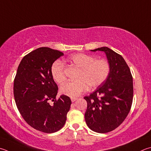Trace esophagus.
<instances>
[{
    "label": "esophagus",
    "mask_w": 151,
    "mask_h": 151,
    "mask_svg": "<svg viewBox=\"0 0 151 151\" xmlns=\"http://www.w3.org/2000/svg\"><path fill=\"white\" fill-rule=\"evenodd\" d=\"M70 100H71V101H72V102H74L76 100V98H71Z\"/></svg>",
    "instance_id": "34e87169"
}]
</instances>
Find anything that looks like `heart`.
<instances>
[{
	"label": "heart",
	"instance_id": "obj_1",
	"mask_svg": "<svg viewBox=\"0 0 151 151\" xmlns=\"http://www.w3.org/2000/svg\"><path fill=\"white\" fill-rule=\"evenodd\" d=\"M68 61L79 68L76 76L77 80L70 81L60 88L63 94L70 97H77L85 92L88 86L95 88L105 81L110 71V65L106 59H96L95 57L84 53H75L68 58ZM51 73L54 81L62 84L66 80L64 64L57 60L51 65Z\"/></svg>",
	"mask_w": 151,
	"mask_h": 151
}]
</instances>
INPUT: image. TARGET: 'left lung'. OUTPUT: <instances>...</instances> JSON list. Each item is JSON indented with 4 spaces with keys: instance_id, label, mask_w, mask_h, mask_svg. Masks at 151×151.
<instances>
[{
    "instance_id": "left-lung-1",
    "label": "left lung",
    "mask_w": 151,
    "mask_h": 151,
    "mask_svg": "<svg viewBox=\"0 0 151 151\" xmlns=\"http://www.w3.org/2000/svg\"><path fill=\"white\" fill-rule=\"evenodd\" d=\"M105 52L110 71L106 80L84 98L87 102L85 121L90 129L105 133L114 130L127 117L133 102V77L119 54L107 47L91 50Z\"/></svg>"
}]
</instances>
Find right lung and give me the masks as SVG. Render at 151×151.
<instances>
[{
    "instance_id": "1",
    "label": "right lung",
    "mask_w": 151,
    "mask_h": 151,
    "mask_svg": "<svg viewBox=\"0 0 151 151\" xmlns=\"http://www.w3.org/2000/svg\"><path fill=\"white\" fill-rule=\"evenodd\" d=\"M63 55L45 47L32 51L22 59L14 81V96L21 116L32 127L43 133L61 129L70 109L69 97L56 98L58 86L51 73L52 64Z\"/></svg>"
}]
</instances>
